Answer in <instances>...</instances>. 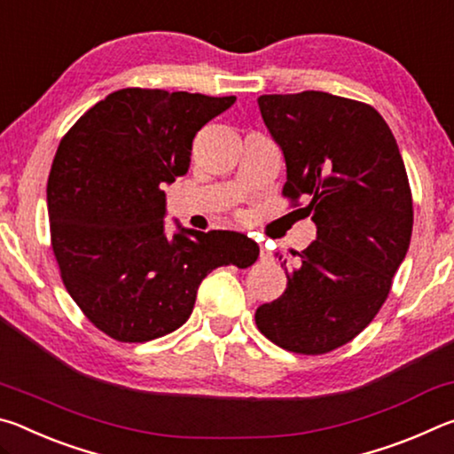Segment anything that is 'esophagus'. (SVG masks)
<instances>
[{
  "instance_id": "obj_1",
  "label": "esophagus",
  "mask_w": 454,
  "mask_h": 454,
  "mask_svg": "<svg viewBox=\"0 0 454 454\" xmlns=\"http://www.w3.org/2000/svg\"><path fill=\"white\" fill-rule=\"evenodd\" d=\"M270 252H268L264 246H260V260H262V262H266V260H270Z\"/></svg>"
}]
</instances>
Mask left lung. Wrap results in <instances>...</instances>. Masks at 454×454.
Returning <instances> with one entry per match:
<instances>
[{
  "label": "left lung",
  "instance_id": "left-lung-1",
  "mask_svg": "<svg viewBox=\"0 0 454 454\" xmlns=\"http://www.w3.org/2000/svg\"><path fill=\"white\" fill-rule=\"evenodd\" d=\"M258 106L286 160L282 196L290 208L309 200L298 210L312 214L318 236L301 264L284 268L286 290L260 306L256 326L284 350L326 355L363 333L388 298L412 234L409 176L372 106L326 91L260 96Z\"/></svg>",
  "mask_w": 454,
  "mask_h": 454
}]
</instances>
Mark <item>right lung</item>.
Segmentation results:
<instances>
[{"label":"right lung","instance_id":"add662e5","mask_svg":"<svg viewBox=\"0 0 454 454\" xmlns=\"http://www.w3.org/2000/svg\"><path fill=\"white\" fill-rule=\"evenodd\" d=\"M234 102L124 88L61 137L48 178L51 250L74 302L114 340L170 334L214 268L256 262V242L230 230L164 234V184L188 172L196 134Z\"/></svg>","mask_w":454,"mask_h":454}]
</instances>
